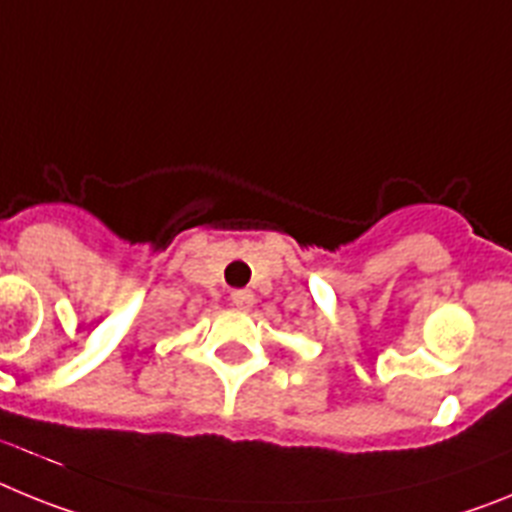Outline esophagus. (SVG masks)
Wrapping results in <instances>:
<instances>
[{
  "label": "esophagus",
  "instance_id": "1",
  "mask_svg": "<svg viewBox=\"0 0 512 512\" xmlns=\"http://www.w3.org/2000/svg\"><path fill=\"white\" fill-rule=\"evenodd\" d=\"M231 304L239 306V309H250L255 304V293L247 291V288H237V291H231Z\"/></svg>",
  "mask_w": 512,
  "mask_h": 512
}]
</instances>
